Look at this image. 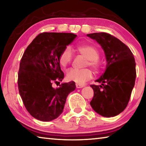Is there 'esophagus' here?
Instances as JSON below:
<instances>
[{
  "instance_id": "obj_1",
  "label": "esophagus",
  "mask_w": 146,
  "mask_h": 146,
  "mask_svg": "<svg viewBox=\"0 0 146 146\" xmlns=\"http://www.w3.org/2000/svg\"><path fill=\"white\" fill-rule=\"evenodd\" d=\"M84 85H82V84H76V88H82L84 87Z\"/></svg>"
}]
</instances>
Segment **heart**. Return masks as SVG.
<instances>
[{"instance_id": "heart-1", "label": "heart", "mask_w": 146, "mask_h": 146, "mask_svg": "<svg viewBox=\"0 0 146 146\" xmlns=\"http://www.w3.org/2000/svg\"><path fill=\"white\" fill-rule=\"evenodd\" d=\"M75 50L79 55H81L87 59L84 67L90 66L95 71H97L100 68L98 60L99 52L97 48L90 44L78 45L75 47ZM73 58L72 51L70 47L67 46L61 51L58 55V62L61 67L66 68L71 62ZM93 72L88 68L82 70L71 69L66 73V78L70 81H73L78 84H84L87 81L93 78Z\"/></svg>"}]
</instances>
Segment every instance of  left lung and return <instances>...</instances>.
Wrapping results in <instances>:
<instances>
[{"label":"left lung","mask_w":146,"mask_h":146,"mask_svg":"<svg viewBox=\"0 0 146 146\" xmlns=\"http://www.w3.org/2000/svg\"><path fill=\"white\" fill-rule=\"evenodd\" d=\"M87 36L102 46L107 61L104 73L91 85L94 91L90 105L95 112L105 117H115L127 107L135 86L136 63L130 49L119 39L106 33Z\"/></svg>","instance_id":"1"}]
</instances>
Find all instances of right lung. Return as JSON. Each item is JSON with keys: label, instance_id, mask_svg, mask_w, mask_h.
Returning a JSON list of instances; mask_svg holds the SVG:
<instances>
[{"label": "right lung", "instance_id": "1", "mask_svg": "<svg viewBox=\"0 0 146 146\" xmlns=\"http://www.w3.org/2000/svg\"><path fill=\"white\" fill-rule=\"evenodd\" d=\"M76 37L73 33H42L23 54L18 73L19 94L27 111L36 119L49 122L57 118L68 95L75 90L73 81L56 89L53 84L60 83L64 76L59 54Z\"/></svg>", "mask_w": 146, "mask_h": 146}]
</instances>
